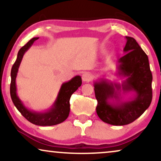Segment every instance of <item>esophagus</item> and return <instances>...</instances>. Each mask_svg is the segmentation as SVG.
Here are the masks:
<instances>
[{
  "mask_svg": "<svg viewBox=\"0 0 161 161\" xmlns=\"http://www.w3.org/2000/svg\"><path fill=\"white\" fill-rule=\"evenodd\" d=\"M92 79V75L89 72H85L82 75V80L84 82H89Z\"/></svg>",
  "mask_w": 161,
  "mask_h": 161,
  "instance_id": "esophagus-1",
  "label": "esophagus"
}]
</instances>
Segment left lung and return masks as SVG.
<instances>
[{
    "label": "left lung",
    "mask_w": 161,
    "mask_h": 161,
    "mask_svg": "<svg viewBox=\"0 0 161 161\" xmlns=\"http://www.w3.org/2000/svg\"><path fill=\"white\" fill-rule=\"evenodd\" d=\"M124 48L126 54L118 60L119 75L127 77L122 85L101 80L94 83V93L97 100V114L104 122L112 125H125L133 122L143 114L153 99L152 75L147 55L136 39L126 36ZM134 91L133 100L111 103V98H118V91Z\"/></svg>",
    "instance_id": "1"
}]
</instances>
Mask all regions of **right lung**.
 <instances>
[{
	"label": "right lung",
	"mask_w": 161,
	"mask_h": 161,
	"mask_svg": "<svg viewBox=\"0 0 161 161\" xmlns=\"http://www.w3.org/2000/svg\"><path fill=\"white\" fill-rule=\"evenodd\" d=\"M38 39L39 37H34L31 39L19 49L17 53V58L11 70L10 94L15 107L28 121H29L32 124L39 126H51V125L60 124L67 119L70 111V97L72 94L82 84V80L80 76L77 75L68 82L64 83L61 85L60 91L58 92V97L54 104L47 111L42 113V112H35L26 108L23 103L19 99L18 96L17 95L15 80L23 55L29 49L33 43Z\"/></svg>",
	"instance_id": "right-lung-1"
}]
</instances>
